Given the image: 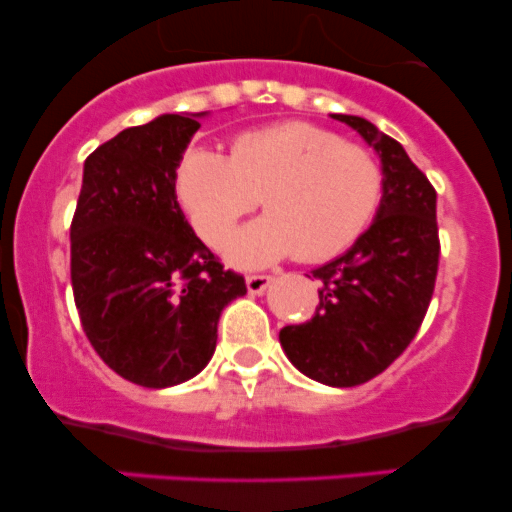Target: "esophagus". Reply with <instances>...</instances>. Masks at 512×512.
<instances>
[{"mask_svg":"<svg viewBox=\"0 0 512 512\" xmlns=\"http://www.w3.org/2000/svg\"><path fill=\"white\" fill-rule=\"evenodd\" d=\"M245 284H248V291L250 293L260 296V293L267 291V286L272 284V276H267V274H250L248 279H245Z\"/></svg>","mask_w":512,"mask_h":512,"instance_id":"obj_1","label":"esophagus"}]
</instances>
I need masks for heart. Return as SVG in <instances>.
I'll use <instances>...</instances> for the list:
<instances>
[{"mask_svg":"<svg viewBox=\"0 0 512 512\" xmlns=\"http://www.w3.org/2000/svg\"><path fill=\"white\" fill-rule=\"evenodd\" d=\"M175 185L209 245L262 202L267 216L233 233L226 255L238 267H264L291 252L325 262L349 250L383 204L385 173L375 154L330 129L284 122L238 134L228 156L187 151Z\"/></svg>","mask_w":512,"mask_h":512,"instance_id":"1","label":"heart"}]
</instances>
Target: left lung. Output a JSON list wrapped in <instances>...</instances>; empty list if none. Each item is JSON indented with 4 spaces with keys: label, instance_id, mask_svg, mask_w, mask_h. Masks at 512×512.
I'll return each instance as SVG.
<instances>
[{
    "label": "left lung",
    "instance_id": "left-lung-1",
    "mask_svg": "<svg viewBox=\"0 0 512 512\" xmlns=\"http://www.w3.org/2000/svg\"><path fill=\"white\" fill-rule=\"evenodd\" d=\"M380 154L385 192L370 228L337 260L313 269L322 289L313 320L279 332L291 363L308 378L354 387L402 356L436 289L440 240L436 187L402 144L356 115H332Z\"/></svg>",
    "mask_w": 512,
    "mask_h": 512
}]
</instances>
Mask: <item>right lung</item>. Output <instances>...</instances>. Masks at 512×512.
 Segmentation results:
<instances>
[{"label":"right lung","instance_id":"add662e5","mask_svg":"<svg viewBox=\"0 0 512 512\" xmlns=\"http://www.w3.org/2000/svg\"><path fill=\"white\" fill-rule=\"evenodd\" d=\"M199 115L127 127L84 163L72 219V291L81 327L117 375L185 383L216 349L221 310L248 293L182 214L175 178Z\"/></svg>","mask_w":512,"mask_h":512}]
</instances>
